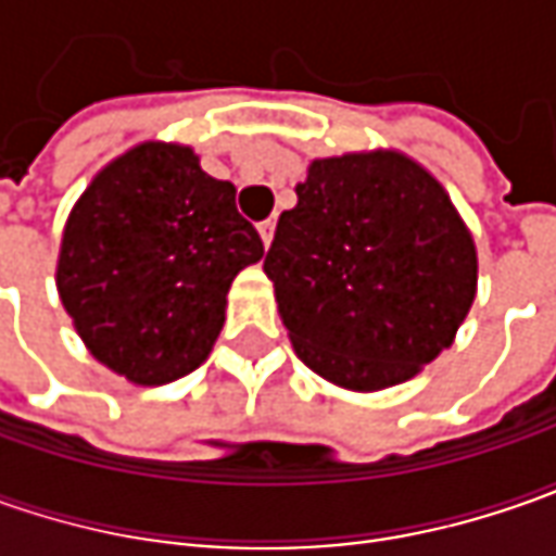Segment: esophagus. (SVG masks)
Segmentation results:
<instances>
[{
  "mask_svg": "<svg viewBox=\"0 0 556 556\" xmlns=\"http://www.w3.org/2000/svg\"><path fill=\"white\" fill-rule=\"evenodd\" d=\"M260 238H263V244H271V238H275V219H266V223H260Z\"/></svg>",
  "mask_w": 556,
  "mask_h": 556,
  "instance_id": "obj_1",
  "label": "esophagus"
}]
</instances>
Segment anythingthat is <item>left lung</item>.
<instances>
[{
    "mask_svg": "<svg viewBox=\"0 0 556 556\" xmlns=\"http://www.w3.org/2000/svg\"><path fill=\"white\" fill-rule=\"evenodd\" d=\"M477 268L448 191L390 148L312 161L263 263L293 353L353 393L405 383L455 343Z\"/></svg>",
    "mask_w": 556,
    "mask_h": 556,
    "instance_id": "1",
    "label": "left lung"
}]
</instances>
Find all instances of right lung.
Listing matches in <instances>:
<instances>
[{
    "mask_svg": "<svg viewBox=\"0 0 556 556\" xmlns=\"http://www.w3.org/2000/svg\"><path fill=\"white\" fill-rule=\"evenodd\" d=\"M263 260L235 185L194 148L141 141L98 169L74 203L54 285L86 350L129 383L163 387L206 362L228 288Z\"/></svg>",
    "mask_w": 556,
    "mask_h": 556,
    "instance_id": "add662e5",
    "label": "right lung"
}]
</instances>
